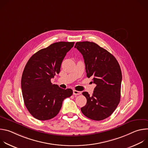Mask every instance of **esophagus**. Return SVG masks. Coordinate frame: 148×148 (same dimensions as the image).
Wrapping results in <instances>:
<instances>
[{
    "instance_id": "34e87169",
    "label": "esophagus",
    "mask_w": 148,
    "mask_h": 148,
    "mask_svg": "<svg viewBox=\"0 0 148 148\" xmlns=\"http://www.w3.org/2000/svg\"><path fill=\"white\" fill-rule=\"evenodd\" d=\"M81 94V92L80 91H77V90H73V94L74 95H80Z\"/></svg>"
}]
</instances>
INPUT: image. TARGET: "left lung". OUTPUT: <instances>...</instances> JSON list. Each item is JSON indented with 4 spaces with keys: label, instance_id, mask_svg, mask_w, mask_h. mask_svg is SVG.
Instances as JSON below:
<instances>
[{
    "label": "left lung",
    "instance_id": "left-lung-1",
    "mask_svg": "<svg viewBox=\"0 0 148 148\" xmlns=\"http://www.w3.org/2000/svg\"><path fill=\"white\" fill-rule=\"evenodd\" d=\"M74 47L83 56L87 77H92V82L96 84L92 96L82 92L87 103L81 111L92 120L106 119L120 102L122 73L119 63L112 54L93 42H77Z\"/></svg>",
    "mask_w": 148,
    "mask_h": 148
}]
</instances>
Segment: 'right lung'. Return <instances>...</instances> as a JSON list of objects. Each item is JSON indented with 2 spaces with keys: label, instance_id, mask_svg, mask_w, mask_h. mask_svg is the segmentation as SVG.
<instances>
[{
  "label": "right lung",
  "instance_id": "1",
  "mask_svg": "<svg viewBox=\"0 0 148 148\" xmlns=\"http://www.w3.org/2000/svg\"><path fill=\"white\" fill-rule=\"evenodd\" d=\"M74 42L60 41L34 54L24 69L21 87L26 107L30 114L40 121L53 118L59 112L62 101L73 90L61 88L51 79L58 74L62 61Z\"/></svg>",
  "mask_w": 148,
  "mask_h": 148
}]
</instances>
